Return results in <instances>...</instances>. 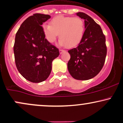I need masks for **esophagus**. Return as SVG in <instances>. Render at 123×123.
Masks as SVG:
<instances>
[{
    "label": "esophagus",
    "instance_id": "34e87169",
    "mask_svg": "<svg viewBox=\"0 0 123 123\" xmlns=\"http://www.w3.org/2000/svg\"><path fill=\"white\" fill-rule=\"evenodd\" d=\"M65 52V50H63V49H60V54H62L63 52Z\"/></svg>",
    "mask_w": 123,
    "mask_h": 123
}]
</instances>
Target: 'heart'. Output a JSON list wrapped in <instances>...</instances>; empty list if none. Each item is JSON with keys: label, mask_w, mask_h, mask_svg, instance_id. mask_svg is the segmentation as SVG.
<instances>
[{"label": "heart", "mask_w": 123, "mask_h": 123, "mask_svg": "<svg viewBox=\"0 0 123 123\" xmlns=\"http://www.w3.org/2000/svg\"><path fill=\"white\" fill-rule=\"evenodd\" d=\"M43 31L49 43H54L60 35L61 45L74 47L78 45L83 38L85 24L82 19L78 17L58 16L51 20L50 25H43Z\"/></svg>", "instance_id": "heart-1"}]
</instances>
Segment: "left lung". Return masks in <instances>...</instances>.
Masks as SVG:
<instances>
[{
  "mask_svg": "<svg viewBox=\"0 0 123 123\" xmlns=\"http://www.w3.org/2000/svg\"><path fill=\"white\" fill-rule=\"evenodd\" d=\"M77 15L85 20V31L77 48L68 50L70 59L68 63L70 74L78 80H88L99 74L107 55L105 37L100 26L83 12Z\"/></svg>",
  "mask_w": 123,
  "mask_h": 123,
  "instance_id": "left-lung-1",
  "label": "left lung"
}]
</instances>
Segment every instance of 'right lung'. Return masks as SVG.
<instances>
[{"label": "right lung", "mask_w": 123, "mask_h": 123, "mask_svg": "<svg viewBox=\"0 0 123 123\" xmlns=\"http://www.w3.org/2000/svg\"><path fill=\"white\" fill-rule=\"evenodd\" d=\"M50 18L49 15L33 14L21 24L15 36L16 68L23 77L33 83L48 78L52 61L60 55L58 48L47 41L43 33L41 25Z\"/></svg>", "instance_id": "1"}]
</instances>
